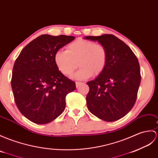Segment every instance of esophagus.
<instances>
[{
    "instance_id": "34e87169",
    "label": "esophagus",
    "mask_w": 158,
    "mask_h": 158,
    "mask_svg": "<svg viewBox=\"0 0 158 158\" xmlns=\"http://www.w3.org/2000/svg\"><path fill=\"white\" fill-rule=\"evenodd\" d=\"M75 83H76V86H77V87H79V86L81 85V84L82 83V82H80V81H76V82H75Z\"/></svg>"
}]
</instances>
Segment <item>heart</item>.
Masks as SVG:
<instances>
[{
    "mask_svg": "<svg viewBox=\"0 0 158 158\" xmlns=\"http://www.w3.org/2000/svg\"><path fill=\"white\" fill-rule=\"evenodd\" d=\"M108 52L104 46L91 40L78 39L69 44L66 50H59L54 54V62L61 73L70 76L77 67H81L72 78L85 79L93 74L99 75L107 64Z\"/></svg>",
    "mask_w": 158,
    "mask_h": 158,
    "instance_id": "b5f03b06",
    "label": "heart"
}]
</instances>
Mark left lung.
<instances>
[{"label":"left lung","instance_id":"obj_1","mask_svg":"<svg viewBox=\"0 0 158 158\" xmlns=\"http://www.w3.org/2000/svg\"><path fill=\"white\" fill-rule=\"evenodd\" d=\"M105 46L108 60L104 70L87 84L89 110L98 118L112 122L123 118L133 108L141 83L137 56L125 43L112 34L87 36Z\"/></svg>","mask_w":158,"mask_h":158}]
</instances>
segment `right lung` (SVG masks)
I'll use <instances>...</instances> for the list:
<instances>
[{
	"label": "right lung",
	"mask_w": 158,
	"mask_h": 158,
	"mask_svg": "<svg viewBox=\"0 0 158 158\" xmlns=\"http://www.w3.org/2000/svg\"><path fill=\"white\" fill-rule=\"evenodd\" d=\"M74 36L44 34L21 50L13 69L11 87L20 112L31 122H52L64 111L67 95L75 83L58 70L54 54Z\"/></svg>",
	"instance_id": "1"
}]
</instances>
